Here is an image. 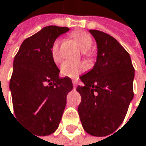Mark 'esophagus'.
Instances as JSON below:
<instances>
[{"instance_id":"1","label":"esophagus","mask_w":146,"mask_h":146,"mask_svg":"<svg viewBox=\"0 0 146 146\" xmlns=\"http://www.w3.org/2000/svg\"><path fill=\"white\" fill-rule=\"evenodd\" d=\"M72 82H73V87H74V88H76V84H77V81H76V80H73Z\"/></svg>"}]
</instances>
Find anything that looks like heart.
Segmentation results:
<instances>
[{"instance_id":"obj_1","label":"heart","mask_w":146,"mask_h":146,"mask_svg":"<svg viewBox=\"0 0 146 146\" xmlns=\"http://www.w3.org/2000/svg\"><path fill=\"white\" fill-rule=\"evenodd\" d=\"M72 36L75 39V40L77 42L78 46H80L81 50L82 52H85L84 54L86 57L89 58L91 55L88 52L89 51L94 44L92 36L85 31H76L72 34ZM59 46H60V40H56L51 48V53L52 58L55 63H58L60 61V52H59ZM86 70V65L83 63H77V62H72V61H65L62 64L60 67V72L64 76L70 77V78H76L80 74L84 72Z\"/></svg>"}]
</instances>
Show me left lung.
Returning a JSON list of instances; mask_svg holds the SVG:
<instances>
[{
    "label": "left lung",
    "mask_w": 146,
    "mask_h": 146,
    "mask_svg": "<svg viewBox=\"0 0 146 146\" xmlns=\"http://www.w3.org/2000/svg\"><path fill=\"white\" fill-rule=\"evenodd\" d=\"M98 54L94 68L80 76L83 86L78 113L84 130L97 137L107 136L122 123L133 98L134 68L129 53L111 36L90 30Z\"/></svg>",
    "instance_id": "left-lung-1"
}]
</instances>
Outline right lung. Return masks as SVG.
<instances>
[{"label": "right lung", "instance_id": "right-lung-1", "mask_svg": "<svg viewBox=\"0 0 146 146\" xmlns=\"http://www.w3.org/2000/svg\"><path fill=\"white\" fill-rule=\"evenodd\" d=\"M50 25L25 39L13 60L9 88L19 121L38 136L56 131L73 88L71 79L60 78L51 48L55 40L69 31Z\"/></svg>", "mask_w": 146, "mask_h": 146}]
</instances>
